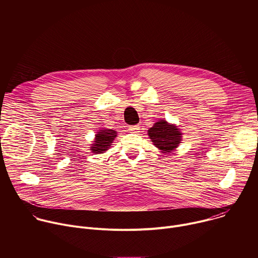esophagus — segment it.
Instances as JSON below:
<instances>
[{
  "instance_id": "esophagus-1",
  "label": "esophagus",
  "mask_w": 258,
  "mask_h": 258,
  "mask_svg": "<svg viewBox=\"0 0 258 258\" xmlns=\"http://www.w3.org/2000/svg\"><path fill=\"white\" fill-rule=\"evenodd\" d=\"M139 130H140V126L139 125H132V126H130L128 127V131L131 132V133H139Z\"/></svg>"
}]
</instances>
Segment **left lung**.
<instances>
[{"label":"left lung","instance_id":"8db88e82","mask_svg":"<svg viewBox=\"0 0 258 258\" xmlns=\"http://www.w3.org/2000/svg\"><path fill=\"white\" fill-rule=\"evenodd\" d=\"M148 135L155 147L163 153H169L174 150L181 141V134L178 130L174 125L168 124L165 120H159L154 123L153 127L149 128Z\"/></svg>","mask_w":258,"mask_h":258}]
</instances>
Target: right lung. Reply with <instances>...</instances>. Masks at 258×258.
<instances>
[{"instance_id":"1","label":"right lung","mask_w":258,"mask_h":258,"mask_svg":"<svg viewBox=\"0 0 258 258\" xmlns=\"http://www.w3.org/2000/svg\"><path fill=\"white\" fill-rule=\"evenodd\" d=\"M115 137H116V132L113 130H101L96 135L94 144L91 147L92 152L96 154L103 153L104 151L109 149L110 145H111Z\"/></svg>"}]
</instances>
